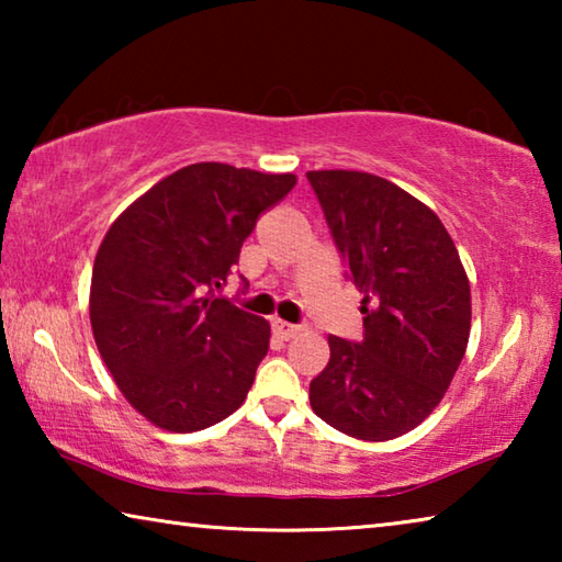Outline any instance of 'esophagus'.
<instances>
[{"label": "esophagus", "instance_id": "1", "mask_svg": "<svg viewBox=\"0 0 562 562\" xmlns=\"http://www.w3.org/2000/svg\"><path fill=\"white\" fill-rule=\"evenodd\" d=\"M272 331H274V337H280V339L288 341V339L300 335V327L297 325H290V322H282V319H272Z\"/></svg>", "mask_w": 562, "mask_h": 562}]
</instances>
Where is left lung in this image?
I'll return each mask as SVG.
<instances>
[{
	"instance_id": "8db88e82",
	"label": "left lung",
	"mask_w": 562,
	"mask_h": 562,
	"mask_svg": "<svg viewBox=\"0 0 562 562\" xmlns=\"http://www.w3.org/2000/svg\"><path fill=\"white\" fill-rule=\"evenodd\" d=\"M349 278L364 294V339L329 335L310 384L322 422L361 441L416 429L449 389L471 331V288L429 205L361 170H310Z\"/></svg>"
}]
</instances>
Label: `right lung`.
<instances>
[{"instance_id":"obj_1","label":"right lung","mask_w":562,"mask_h":562,"mask_svg":"<svg viewBox=\"0 0 562 562\" xmlns=\"http://www.w3.org/2000/svg\"><path fill=\"white\" fill-rule=\"evenodd\" d=\"M294 183L292 173L193 164L158 180L103 237L91 274L93 339L126 402L158 429H207L250 392L270 325L213 290Z\"/></svg>"}]
</instances>
